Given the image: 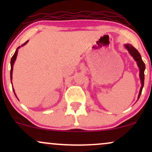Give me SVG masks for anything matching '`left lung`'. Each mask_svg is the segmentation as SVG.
<instances>
[{"label":"left lung","instance_id":"obj_1","mask_svg":"<svg viewBox=\"0 0 152 152\" xmlns=\"http://www.w3.org/2000/svg\"><path fill=\"white\" fill-rule=\"evenodd\" d=\"M124 47L126 48V49L128 50L129 53H130V55L133 57L134 61L137 62L138 67L139 69V78L141 80V83H142V86L140 88V91H139V96H138V99L140 97L141 94H142V88L144 87V70H145V64H144V61H142V57H141L140 53H139V51L136 49L132 45L129 44V43H126L124 44Z\"/></svg>","mask_w":152,"mask_h":152}]
</instances>
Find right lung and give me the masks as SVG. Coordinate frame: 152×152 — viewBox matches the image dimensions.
Segmentation results:
<instances>
[{
	"label": "right lung",
	"mask_w": 152,
	"mask_h": 152,
	"mask_svg": "<svg viewBox=\"0 0 152 152\" xmlns=\"http://www.w3.org/2000/svg\"><path fill=\"white\" fill-rule=\"evenodd\" d=\"M28 42V41H27L26 43H24L23 44L21 45V46H19V47H18V48H17V49H16V50H15L14 55L13 56V57H12V58H11V60H10V68H11V69H10V80H11V81H12V78H13V76H12V74H13V64H14V63H15V59H16L17 55H18V49H19V48H20L21 46H25V45H26V43H27ZM11 83H12V81H11ZM13 92H14V94H15V91H14V89H13ZM15 96H16V95H15ZM16 97H17V96H16Z\"/></svg>",
	"instance_id": "obj_1"
}]
</instances>
